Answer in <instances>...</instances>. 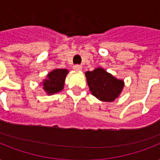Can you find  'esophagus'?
Returning <instances> with one entry per match:
<instances>
[{
	"mask_svg": "<svg viewBox=\"0 0 160 160\" xmlns=\"http://www.w3.org/2000/svg\"><path fill=\"white\" fill-rule=\"evenodd\" d=\"M73 69L75 70H76V71H81V70H82V66L80 65H74Z\"/></svg>",
	"mask_w": 160,
	"mask_h": 160,
	"instance_id": "1",
	"label": "esophagus"
}]
</instances>
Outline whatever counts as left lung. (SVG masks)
<instances>
[{
    "label": "left lung",
    "instance_id": "obj_1",
    "mask_svg": "<svg viewBox=\"0 0 160 160\" xmlns=\"http://www.w3.org/2000/svg\"><path fill=\"white\" fill-rule=\"evenodd\" d=\"M85 77L91 94L100 101H114L124 89V80L117 79L101 67L86 71Z\"/></svg>",
    "mask_w": 160,
    "mask_h": 160
}]
</instances>
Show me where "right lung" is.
Masks as SVG:
<instances>
[{"mask_svg":"<svg viewBox=\"0 0 160 160\" xmlns=\"http://www.w3.org/2000/svg\"><path fill=\"white\" fill-rule=\"evenodd\" d=\"M69 73L66 69H55L47 74L46 79L41 82L43 90L48 95H54L64 89L65 77Z\"/></svg>","mask_w":160,"mask_h":160,"instance_id":"add662e5","label":"right lung"}]
</instances>
